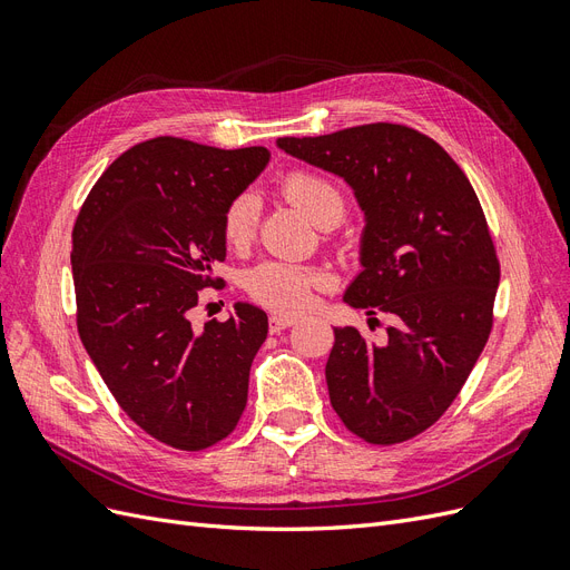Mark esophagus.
Segmentation results:
<instances>
[{
    "instance_id": "34e87169",
    "label": "esophagus",
    "mask_w": 570,
    "mask_h": 570,
    "mask_svg": "<svg viewBox=\"0 0 570 570\" xmlns=\"http://www.w3.org/2000/svg\"><path fill=\"white\" fill-rule=\"evenodd\" d=\"M295 323H297L295 316H271L268 327H271V333H281V331H285V327L295 325Z\"/></svg>"
}]
</instances>
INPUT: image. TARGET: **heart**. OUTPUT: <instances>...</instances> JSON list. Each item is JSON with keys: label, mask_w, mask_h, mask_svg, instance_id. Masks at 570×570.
Masks as SVG:
<instances>
[{"label": "heart", "mask_w": 570, "mask_h": 570, "mask_svg": "<svg viewBox=\"0 0 570 570\" xmlns=\"http://www.w3.org/2000/svg\"><path fill=\"white\" fill-rule=\"evenodd\" d=\"M283 193L321 228L335 226L347 209V199H344L340 185L314 170H289L283 178ZM258 216H262V202L252 193L237 195L228 204L223 214V235L230 247L243 249L252 243L258 228ZM325 283L327 278L321 271L287 262H262L245 275L249 297L283 314L302 312L312 302L314 289L325 287Z\"/></svg>", "instance_id": "heart-1"}]
</instances>
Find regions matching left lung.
Instances as JSON below:
<instances>
[{"label":"left lung","mask_w":570,"mask_h":570,"mask_svg":"<svg viewBox=\"0 0 570 570\" xmlns=\"http://www.w3.org/2000/svg\"><path fill=\"white\" fill-rule=\"evenodd\" d=\"M278 147L354 189L364 212L354 308L392 316L387 342L335 327L331 404L371 444L416 438L450 409L492 331L499 262L469 178L428 135L368 124Z\"/></svg>","instance_id":"obj_1"}]
</instances>
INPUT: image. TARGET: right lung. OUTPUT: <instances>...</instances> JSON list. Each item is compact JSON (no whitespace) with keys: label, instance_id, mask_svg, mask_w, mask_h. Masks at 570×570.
Listing matches in <instances>:
<instances>
[{"label":"right lung","instance_id":"obj_1","mask_svg":"<svg viewBox=\"0 0 570 570\" xmlns=\"http://www.w3.org/2000/svg\"><path fill=\"white\" fill-rule=\"evenodd\" d=\"M266 147L218 149L154 137L90 189L73 228L78 333L116 402L147 435L183 452L228 438L247 406L262 308L187 318L226 258L223 214L262 174Z\"/></svg>","mask_w":570,"mask_h":570}]
</instances>
